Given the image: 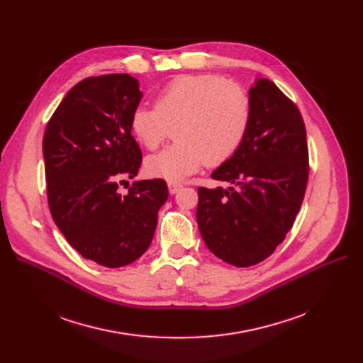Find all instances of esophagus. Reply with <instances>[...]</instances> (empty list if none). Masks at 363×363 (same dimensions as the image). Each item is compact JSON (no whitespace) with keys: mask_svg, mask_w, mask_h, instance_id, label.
<instances>
[{"mask_svg":"<svg viewBox=\"0 0 363 363\" xmlns=\"http://www.w3.org/2000/svg\"><path fill=\"white\" fill-rule=\"evenodd\" d=\"M167 186H169V193L170 194H177L179 189L182 188V184L181 182H177V181H170L169 184H167Z\"/></svg>","mask_w":363,"mask_h":363,"instance_id":"esophagus-1","label":"esophagus"}]
</instances>
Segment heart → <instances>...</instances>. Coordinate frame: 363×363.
Masks as SVG:
<instances>
[{"instance_id": "1", "label": "heart", "mask_w": 363, "mask_h": 363, "mask_svg": "<svg viewBox=\"0 0 363 363\" xmlns=\"http://www.w3.org/2000/svg\"><path fill=\"white\" fill-rule=\"evenodd\" d=\"M250 99L237 84L218 74H182L164 84L155 107L132 110L129 129L147 150H157L174 129L167 148L145 160L148 174L179 181L204 163L230 160L242 144L250 123Z\"/></svg>"}]
</instances>
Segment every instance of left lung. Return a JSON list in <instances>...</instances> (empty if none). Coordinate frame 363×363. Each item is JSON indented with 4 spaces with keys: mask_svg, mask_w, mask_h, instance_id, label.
Returning a JSON list of instances; mask_svg holds the SVG:
<instances>
[{
    "mask_svg": "<svg viewBox=\"0 0 363 363\" xmlns=\"http://www.w3.org/2000/svg\"><path fill=\"white\" fill-rule=\"evenodd\" d=\"M250 123L235 155L212 178L228 189L199 186L197 222L215 256L247 268L269 257L293 228L309 179L301 113L272 81L250 89Z\"/></svg>",
    "mask_w": 363,
    "mask_h": 363,
    "instance_id": "obj_1",
    "label": "left lung"
}]
</instances>
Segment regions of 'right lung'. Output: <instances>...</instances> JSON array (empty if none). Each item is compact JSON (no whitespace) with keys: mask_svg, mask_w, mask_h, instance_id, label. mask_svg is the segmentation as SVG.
I'll use <instances>...</instances> for the list:
<instances>
[{"mask_svg":"<svg viewBox=\"0 0 363 363\" xmlns=\"http://www.w3.org/2000/svg\"><path fill=\"white\" fill-rule=\"evenodd\" d=\"M143 97L128 73L89 76L76 84L52 113L43 141L51 216L82 257L121 268L151 244L164 179L132 185L143 152L129 118ZM125 183L126 194L120 191Z\"/></svg>","mask_w":363,"mask_h":363,"instance_id":"1","label":"right lung"}]
</instances>
